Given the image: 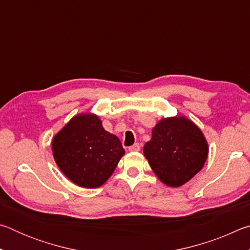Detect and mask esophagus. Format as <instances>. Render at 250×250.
Segmentation results:
<instances>
[{
  "mask_svg": "<svg viewBox=\"0 0 250 250\" xmlns=\"http://www.w3.org/2000/svg\"><path fill=\"white\" fill-rule=\"evenodd\" d=\"M129 151H133V152L140 151V145H139V143H135V145L129 146Z\"/></svg>",
  "mask_w": 250,
  "mask_h": 250,
  "instance_id": "1",
  "label": "esophagus"
}]
</instances>
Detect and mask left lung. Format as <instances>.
I'll list each match as a JSON object with an SVG mask.
<instances>
[{
    "mask_svg": "<svg viewBox=\"0 0 250 250\" xmlns=\"http://www.w3.org/2000/svg\"><path fill=\"white\" fill-rule=\"evenodd\" d=\"M146 158L164 184L179 188L201 171L208 147L201 130L184 117L162 119L146 143Z\"/></svg>",
    "mask_w": 250,
    "mask_h": 250,
    "instance_id": "1",
    "label": "left lung"
}]
</instances>
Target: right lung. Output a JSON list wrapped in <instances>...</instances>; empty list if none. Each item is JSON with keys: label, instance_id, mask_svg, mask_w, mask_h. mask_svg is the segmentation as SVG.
I'll return each mask as SVG.
<instances>
[{"label": "right lung", "instance_id": "right-lung-1", "mask_svg": "<svg viewBox=\"0 0 250 250\" xmlns=\"http://www.w3.org/2000/svg\"><path fill=\"white\" fill-rule=\"evenodd\" d=\"M53 154L62 172L82 188H96L107 181L125 150L94 115L73 118L53 139Z\"/></svg>", "mask_w": 250, "mask_h": 250}]
</instances>
